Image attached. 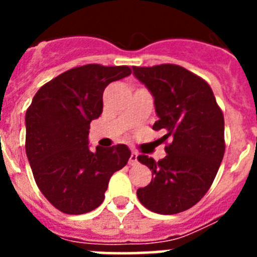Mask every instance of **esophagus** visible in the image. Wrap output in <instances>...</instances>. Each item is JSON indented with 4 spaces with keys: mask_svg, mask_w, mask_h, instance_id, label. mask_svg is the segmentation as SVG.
<instances>
[{
    "mask_svg": "<svg viewBox=\"0 0 257 257\" xmlns=\"http://www.w3.org/2000/svg\"><path fill=\"white\" fill-rule=\"evenodd\" d=\"M136 163H138V153H136V152H131L128 165H136Z\"/></svg>",
    "mask_w": 257,
    "mask_h": 257,
    "instance_id": "34e87169",
    "label": "esophagus"
}]
</instances>
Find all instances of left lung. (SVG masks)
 I'll return each mask as SVG.
<instances>
[{
	"label": "left lung",
	"instance_id": "obj_1",
	"mask_svg": "<svg viewBox=\"0 0 257 257\" xmlns=\"http://www.w3.org/2000/svg\"><path fill=\"white\" fill-rule=\"evenodd\" d=\"M134 74L154 97L167 156L158 162L145 154L139 162L152 170V181L139 188L140 203L161 215L183 212L205 196L225 152L224 115L210 85L175 64L133 67Z\"/></svg>",
	"mask_w": 257,
	"mask_h": 257
}]
</instances>
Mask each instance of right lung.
Segmentation results:
<instances>
[{"label": "right lung", "mask_w": 257, "mask_h": 257, "mask_svg": "<svg viewBox=\"0 0 257 257\" xmlns=\"http://www.w3.org/2000/svg\"><path fill=\"white\" fill-rule=\"evenodd\" d=\"M130 74L127 65L72 68L45 83L27 109L32 172L38 189L61 212L81 215L99 207L110 176L130 158L124 144L88 149L90 122L103 112L104 90Z\"/></svg>", "instance_id": "obj_1"}]
</instances>
